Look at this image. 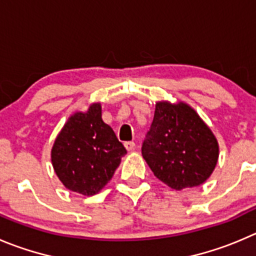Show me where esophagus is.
<instances>
[{
    "instance_id": "1",
    "label": "esophagus",
    "mask_w": 256,
    "mask_h": 256,
    "mask_svg": "<svg viewBox=\"0 0 256 256\" xmlns=\"http://www.w3.org/2000/svg\"><path fill=\"white\" fill-rule=\"evenodd\" d=\"M124 147L126 148V150H134V147H136V143L134 142H126L124 143Z\"/></svg>"
}]
</instances>
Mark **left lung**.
<instances>
[{
  "mask_svg": "<svg viewBox=\"0 0 256 256\" xmlns=\"http://www.w3.org/2000/svg\"><path fill=\"white\" fill-rule=\"evenodd\" d=\"M142 156L160 181L181 191L200 186L211 176L218 160V143L188 104L158 102Z\"/></svg>",
  "mask_w": 256,
  "mask_h": 256,
  "instance_id": "1",
  "label": "left lung"
}]
</instances>
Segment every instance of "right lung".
Returning a JSON list of instances; mask_svg holds the SVG:
<instances>
[{
	"label": "right lung",
	"instance_id": "right-lung-1",
	"mask_svg": "<svg viewBox=\"0 0 256 256\" xmlns=\"http://www.w3.org/2000/svg\"><path fill=\"white\" fill-rule=\"evenodd\" d=\"M126 153L102 119L100 103L69 116L51 150V162L68 190L84 196L98 194L113 177Z\"/></svg>",
	"mask_w": 256,
	"mask_h": 256
}]
</instances>
